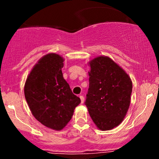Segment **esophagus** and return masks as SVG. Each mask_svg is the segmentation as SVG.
Wrapping results in <instances>:
<instances>
[{
    "label": "esophagus",
    "mask_w": 159,
    "mask_h": 159,
    "mask_svg": "<svg viewBox=\"0 0 159 159\" xmlns=\"http://www.w3.org/2000/svg\"><path fill=\"white\" fill-rule=\"evenodd\" d=\"M79 97H80V98H81V103L83 104V103H84V96H80Z\"/></svg>",
    "instance_id": "1"
}]
</instances>
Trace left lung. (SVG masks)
Masks as SVG:
<instances>
[{
  "mask_svg": "<svg viewBox=\"0 0 159 159\" xmlns=\"http://www.w3.org/2000/svg\"><path fill=\"white\" fill-rule=\"evenodd\" d=\"M88 65L90 70L85 105L98 129L111 130L123 122L127 114L132 81L109 57H96Z\"/></svg>",
  "mask_w": 159,
  "mask_h": 159,
  "instance_id": "left-lung-1",
  "label": "left lung"
}]
</instances>
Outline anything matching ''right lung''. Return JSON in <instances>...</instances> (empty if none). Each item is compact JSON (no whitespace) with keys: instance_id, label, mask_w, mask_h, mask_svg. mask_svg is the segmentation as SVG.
<instances>
[{"instance_id":"1","label":"right lung","mask_w":159,"mask_h":159,"mask_svg":"<svg viewBox=\"0 0 159 159\" xmlns=\"http://www.w3.org/2000/svg\"><path fill=\"white\" fill-rule=\"evenodd\" d=\"M64 58L55 53L41 57L25 84V96L32 114L43 125L60 131L72 119L81 99L63 78Z\"/></svg>"}]
</instances>
